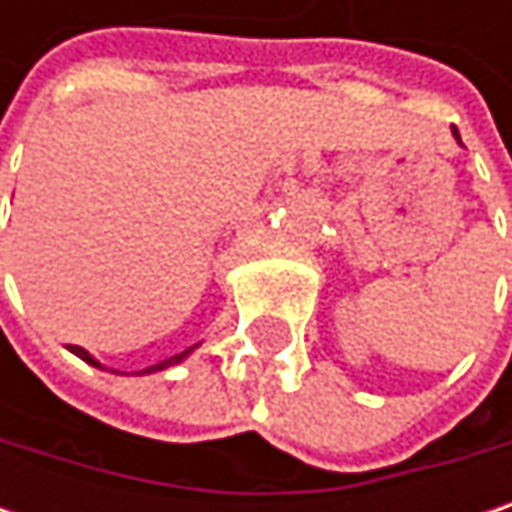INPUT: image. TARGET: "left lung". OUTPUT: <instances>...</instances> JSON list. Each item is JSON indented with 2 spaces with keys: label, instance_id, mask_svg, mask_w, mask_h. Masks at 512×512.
I'll return each mask as SVG.
<instances>
[{
  "label": "left lung",
  "instance_id": "left-lung-1",
  "mask_svg": "<svg viewBox=\"0 0 512 512\" xmlns=\"http://www.w3.org/2000/svg\"><path fill=\"white\" fill-rule=\"evenodd\" d=\"M454 139H457V145H462V139H460V133H457V127H454Z\"/></svg>",
  "mask_w": 512,
  "mask_h": 512
}]
</instances>
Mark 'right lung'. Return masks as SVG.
<instances>
[{
  "mask_svg": "<svg viewBox=\"0 0 512 512\" xmlns=\"http://www.w3.org/2000/svg\"><path fill=\"white\" fill-rule=\"evenodd\" d=\"M195 347H201V344H192V347H186V350H183V353H177V356H168V358H165V361H156V364H151V367H145V370H139V376H142V373H159V370H168V367H174V364H180V361H186V358H189V356H192V353H195ZM67 350H70L73 356L82 358L85 364H91V367H97V370H106V367H103V364H100L97 358L91 356L88 350H82V347H76V344H70ZM109 373H118V370H109Z\"/></svg>",
  "mask_w": 512,
  "mask_h": 512,
  "instance_id": "obj_1",
  "label": "right lung"
}]
</instances>
